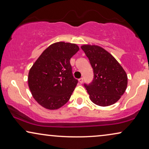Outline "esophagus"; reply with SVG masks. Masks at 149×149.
<instances>
[{
    "mask_svg": "<svg viewBox=\"0 0 149 149\" xmlns=\"http://www.w3.org/2000/svg\"><path fill=\"white\" fill-rule=\"evenodd\" d=\"M79 83H81V84H82L83 82V78L79 79Z\"/></svg>",
    "mask_w": 149,
    "mask_h": 149,
    "instance_id": "1",
    "label": "esophagus"
}]
</instances>
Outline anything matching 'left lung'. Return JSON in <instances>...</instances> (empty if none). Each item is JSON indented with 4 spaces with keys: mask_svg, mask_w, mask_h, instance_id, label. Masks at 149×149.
<instances>
[{
    "mask_svg": "<svg viewBox=\"0 0 149 149\" xmlns=\"http://www.w3.org/2000/svg\"><path fill=\"white\" fill-rule=\"evenodd\" d=\"M81 49L93 71V81L88 85L84 84L89 98L100 107L117 102L127 88L125 71L116 59L101 47L85 45Z\"/></svg>",
    "mask_w": 149,
    "mask_h": 149,
    "instance_id": "1",
    "label": "left lung"
}]
</instances>
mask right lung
<instances>
[{"label": "right lung", "instance_id": "obj_1", "mask_svg": "<svg viewBox=\"0 0 149 149\" xmlns=\"http://www.w3.org/2000/svg\"><path fill=\"white\" fill-rule=\"evenodd\" d=\"M79 50L76 44L56 42L42 53L30 68L28 86L42 107L56 110L69 100L78 83L72 75L70 60Z\"/></svg>", "mask_w": 149, "mask_h": 149}]
</instances>
